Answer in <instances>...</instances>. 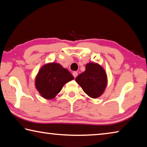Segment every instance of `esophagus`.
<instances>
[{
    "label": "esophagus",
    "instance_id": "obj_1",
    "mask_svg": "<svg viewBox=\"0 0 147 147\" xmlns=\"http://www.w3.org/2000/svg\"><path fill=\"white\" fill-rule=\"evenodd\" d=\"M73 75L74 76V78H76V77L78 76V73H77L76 71H74L73 73Z\"/></svg>",
    "mask_w": 147,
    "mask_h": 147
}]
</instances>
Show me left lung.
Returning a JSON list of instances; mask_svg holds the SVG:
<instances>
[{
  "label": "left lung",
  "mask_w": 147,
  "mask_h": 147,
  "mask_svg": "<svg viewBox=\"0 0 147 147\" xmlns=\"http://www.w3.org/2000/svg\"><path fill=\"white\" fill-rule=\"evenodd\" d=\"M78 85L89 96L96 98L105 91L108 84L106 71L96 63H88L86 65V70L75 78Z\"/></svg>",
  "instance_id": "8db88e82"
}]
</instances>
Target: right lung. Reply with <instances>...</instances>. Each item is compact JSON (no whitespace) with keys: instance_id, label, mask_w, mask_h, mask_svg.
I'll return each mask as SVG.
<instances>
[{"instance_id":"1","label":"right lung","mask_w":147,"mask_h":147,"mask_svg":"<svg viewBox=\"0 0 147 147\" xmlns=\"http://www.w3.org/2000/svg\"><path fill=\"white\" fill-rule=\"evenodd\" d=\"M74 76L58 63H48L39 69L35 79V86L42 97L53 99L66 83L73 80Z\"/></svg>"}]
</instances>
